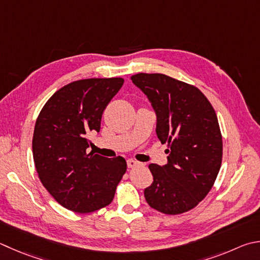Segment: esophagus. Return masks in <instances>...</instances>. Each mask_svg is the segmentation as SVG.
Here are the masks:
<instances>
[{"label":"esophagus","instance_id":"esophagus-1","mask_svg":"<svg viewBox=\"0 0 260 260\" xmlns=\"http://www.w3.org/2000/svg\"><path fill=\"white\" fill-rule=\"evenodd\" d=\"M138 165H140V162L136 161V160H134V159L127 160V166H128L129 168H133L135 166H138Z\"/></svg>","mask_w":260,"mask_h":260}]
</instances>
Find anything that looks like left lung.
I'll list each match as a JSON object with an SVG mask.
<instances>
[{
    "label": "left lung",
    "mask_w": 260,
    "mask_h": 260,
    "mask_svg": "<svg viewBox=\"0 0 260 260\" xmlns=\"http://www.w3.org/2000/svg\"><path fill=\"white\" fill-rule=\"evenodd\" d=\"M151 102L155 133L168 143V162L150 164L153 182L144 190L151 208L178 215L208 194L218 175L223 140L214 108L199 88L164 74L131 77Z\"/></svg>",
    "instance_id": "left-lung-1"
}]
</instances>
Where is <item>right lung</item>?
I'll return each instance as SVG.
<instances>
[{"label":"right lung","instance_id":"obj_1","mask_svg":"<svg viewBox=\"0 0 260 260\" xmlns=\"http://www.w3.org/2000/svg\"><path fill=\"white\" fill-rule=\"evenodd\" d=\"M122 84V78L73 82L56 91L37 117L32 136L37 174L56 202L69 210L87 214L108 206L126 173L122 157L87 153L89 134L100 132L103 111Z\"/></svg>","mask_w":260,"mask_h":260}]
</instances>
